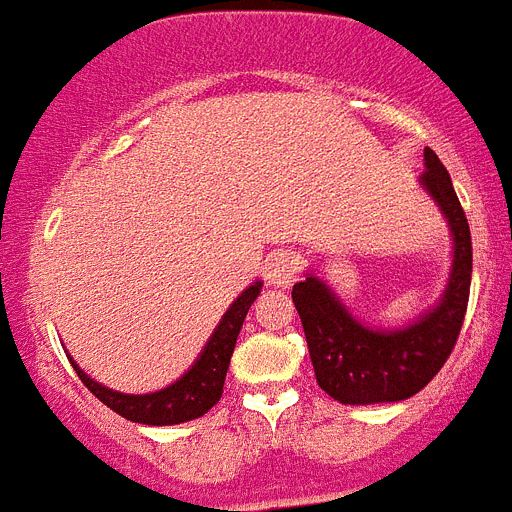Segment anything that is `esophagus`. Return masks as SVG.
I'll list each match as a JSON object with an SVG mask.
<instances>
[{"instance_id":"obj_1","label":"esophagus","mask_w":512,"mask_h":512,"mask_svg":"<svg viewBox=\"0 0 512 512\" xmlns=\"http://www.w3.org/2000/svg\"><path fill=\"white\" fill-rule=\"evenodd\" d=\"M297 269H300V256L295 251H277L266 259L264 277L271 287L287 289L295 282Z\"/></svg>"}]
</instances>
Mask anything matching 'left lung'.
I'll return each mask as SVG.
<instances>
[{"instance_id": "obj_1", "label": "left lung", "mask_w": 512, "mask_h": 512, "mask_svg": "<svg viewBox=\"0 0 512 512\" xmlns=\"http://www.w3.org/2000/svg\"><path fill=\"white\" fill-rule=\"evenodd\" d=\"M420 184L446 215L454 238L449 284L433 310L397 330L359 323L323 279L307 274L292 287L320 390L343 405L408 400L431 382L454 351L472 284V235L449 171L425 148Z\"/></svg>"}]
</instances>
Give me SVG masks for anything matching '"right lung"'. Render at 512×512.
I'll return each instance as SVG.
<instances>
[{"label": "right lung", "mask_w": 512, "mask_h": 512, "mask_svg": "<svg viewBox=\"0 0 512 512\" xmlns=\"http://www.w3.org/2000/svg\"><path fill=\"white\" fill-rule=\"evenodd\" d=\"M259 292L261 282H253L251 287L243 289L238 300L225 310L217 328L212 330L210 341L205 343L200 359L194 361L192 369H187L174 384H169L164 390L151 392V395H125V392L110 390V387L94 382L69 354L66 356H69L71 366L84 382V387L122 418L143 425L187 423V420L205 415L223 397L225 374H228L235 341H238L241 325L248 315V307L259 297Z\"/></svg>", "instance_id": "obj_1"}]
</instances>
